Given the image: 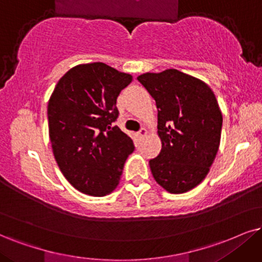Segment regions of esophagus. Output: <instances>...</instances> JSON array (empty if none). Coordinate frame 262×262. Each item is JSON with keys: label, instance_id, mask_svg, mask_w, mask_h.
<instances>
[{"label": "esophagus", "instance_id": "34e87169", "mask_svg": "<svg viewBox=\"0 0 262 262\" xmlns=\"http://www.w3.org/2000/svg\"><path fill=\"white\" fill-rule=\"evenodd\" d=\"M138 135H140V137H142V138L146 137L148 135V130H147V128H144V127L141 128L140 132H138Z\"/></svg>", "mask_w": 262, "mask_h": 262}]
</instances>
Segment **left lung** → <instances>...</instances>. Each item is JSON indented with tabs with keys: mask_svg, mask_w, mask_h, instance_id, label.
<instances>
[{
	"mask_svg": "<svg viewBox=\"0 0 262 262\" xmlns=\"http://www.w3.org/2000/svg\"><path fill=\"white\" fill-rule=\"evenodd\" d=\"M137 80L156 99L159 156L151 175L169 193L193 189L205 179L221 140L222 113L208 83L176 69L146 73Z\"/></svg>",
	"mask_w": 262,
	"mask_h": 262,
	"instance_id": "1",
	"label": "left lung"
}]
</instances>
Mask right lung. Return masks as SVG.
<instances>
[{"label":"right lung","instance_id":"1","mask_svg":"<svg viewBox=\"0 0 262 262\" xmlns=\"http://www.w3.org/2000/svg\"><path fill=\"white\" fill-rule=\"evenodd\" d=\"M132 75L104 63L79 64L60 77L47 106L54 159L74 188L103 196L118 187L131 137L118 126L116 98Z\"/></svg>","mask_w":262,"mask_h":262}]
</instances>
